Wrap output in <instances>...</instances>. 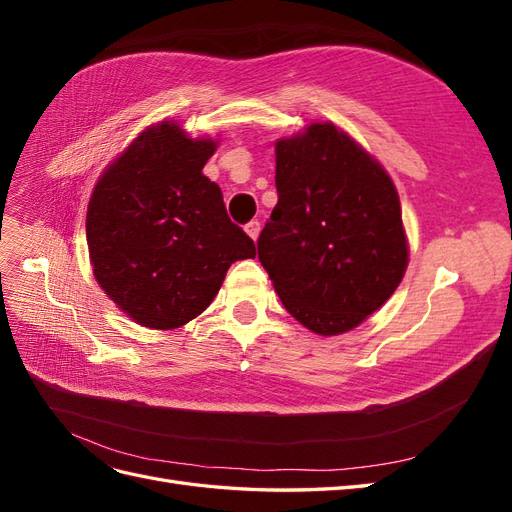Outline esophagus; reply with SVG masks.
Wrapping results in <instances>:
<instances>
[{
  "label": "esophagus",
  "mask_w": 512,
  "mask_h": 512,
  "mask_svg": "<svg viewBox=\"0 0 512 512\" xmlns=\"http://www.w3.org/2000/svg\"><path fill=\"white\" fill-rule=\"evenodd\" d=\"M245 232L256 241V239H258V232H260V222H258V220L247 222V224H245Z\"/></svg>",
  "instance_id": "1"
}]
</instances>
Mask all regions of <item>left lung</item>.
Here are the masks:
<instances>
[{
    "instance_id": "8db88e82",
    "label": "left lung",
    "mask_w": 512,
    "mask_h": 512,
    "mask_svg": "<svg viewBox=\"0 0 512 512\" xmlns=\"http://www.w3.org/2000/svg\"><path fill=\"white\" fill-rule=\"evenodd\" d=\"M277 205L258 260L292 318L318 335L346 333L389 301L408 267L391 177L333 123L275 145Z\"/></svg>"
}]
</instances>
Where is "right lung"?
Returning a JSON list of instances; mask_svg holds the SVG:
<instances>
[{"label": "right lung", "mask_w": 512, "mask_h": 512, "mask_svg": "<svg viewBox=\"0 0 512 512\" xmlns=\"http://www.w3.org/2000/svg\"><path fill=\"white\" fill-rule=\"evenodd\" d=\"M215 147L160 121L104 170L89 198L96 280L143 327H183L209 307L232 262L256 256L218 183L203 175Z\"/></svg>", "instance_id": "1"}]
</instances>
